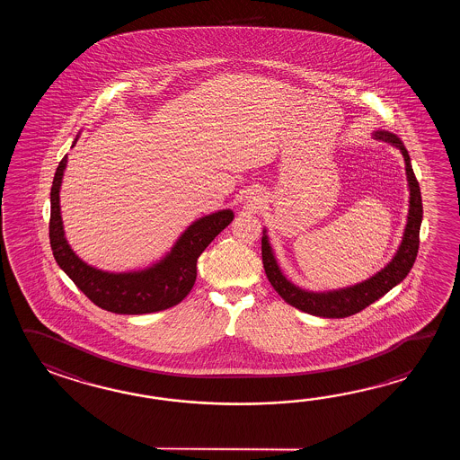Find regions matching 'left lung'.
<instances>
[{
	"mask_svg": "<svg viewBox=\"0 0 460 460\" xmlns=\"http://www.w3.org/2000/svg\"><path fill=\"white\" fill-rule=\"evenodd\" d=\"M373 137L400 149L401 155L404 157L406 181H408V190H410L408 218L401 236L400 246L394 256L391 258L390 263L382 268L378 273L373 274L362 283L331 289V291L303 289L284 276L274 256L273 246L270 243L268 230L263 228L261 254H263L264 273L276 289V293L279 294L286 303L291 304L293 307L303 313L317 315V317H327V319H342V317L360 313L367 305L378 301L394 286H398L408 276L412 264L416 261L418 248H420V222H422V200H420V184L411 166L410 155L404 145L401 143L400 137L390 131L376 129L373 131Z\"/></svg>",
	"mask_w": 460,
	"mask_h": 460,
	"instance_id": "8db88e82",
	"label": "left lung"
}]
</instances>
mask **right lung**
<instances>
[{"label": "right lung", "mask_w": 460, "mask_h": 460, "mask_svg": "<svg viewBox=\"0 0 460 460\" xmlns=\"http://www.w3.org/2000/svg\"><path fill=\"white\" fill-rule=\"evenodd\" d=\"M78 137L80 131L72 147ZM66 167L67 156L60 161L50 189V248L60 270L92 303L108 313L139 315L159 313L181 303L196 283L199 256L217 234L230 226L234 210L224 208L197 218L177 236L169 252L145 268L105 271L85 263L66 238L60 214V186Z\"/></svg>", "instance_id": "right-lung-1"}]
</instances>
